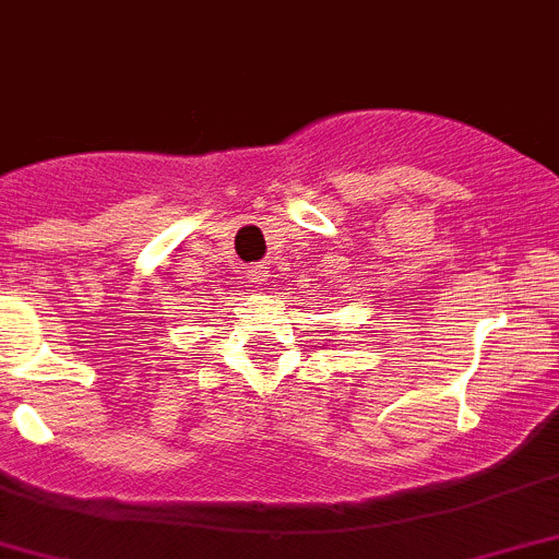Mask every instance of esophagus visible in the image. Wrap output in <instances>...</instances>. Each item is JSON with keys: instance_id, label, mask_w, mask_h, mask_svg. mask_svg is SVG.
Instances as JSON below:
<instances>
[{"instance_id": "1", "label": "esophagus", "mask_w": 559, "mask_h": 559, "mask_svg": "<svg viewBox=\"0 0 559 559\" xmlns=\"http://www.w3.org/2000/svg\"><path fill=\"white\" fill-rule=\"evenodd\" d=\"M249 283H254L258 288H263V285L269 283V271H265L263 265H254V269L249 271Z\"/></svg>"}]
</instances>
